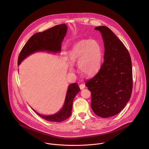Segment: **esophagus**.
I'll return each mask as SVG.
<instances>
[{"label":"esophagus","instance_id":"esophagus-1","mask_svg":"<svg viewBox=\"0 0 149 149\" xmlns=\"http://www.w3.org/2000/svg\"><path fill=\"white\" fill-rule=\"evenodd\" d=\"M79 88L82 90V89H83L84 87H85V85L84 84H79Z\"/></svg>","mask_w":149,"mask_h":149}]
</instances>
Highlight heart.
I'll return each mask as SVG.
<instances>
[{"instance_id": "obj_1", "label": "heart", "mask_w": 149, "mask_h": 149, "mask_svg": "<svg viewBox=\"0 0 149 149\" xmlns=\"http://www.w3.org/2000/svg\"><path fill=\"white\" fill-rule=\"evenodd\" d=\"M102 55V47L97 41L84 40L73 47L69 59L71 64L78 63V69L83 75L91 77L98 72Z\"/></svg>"}]
</instances>
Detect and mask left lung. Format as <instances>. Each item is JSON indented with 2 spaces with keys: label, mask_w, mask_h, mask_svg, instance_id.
<instances>
[{
  "label": "left lung",
  "mask_w": 149,
  "mask_h": 149,
  "mask_svg": "<svg viewBox=\"0 0 149 149\" xmlns=\"http://www.w3.org/2000/svg\"><path fill=\"white\" fill-rule=\"evenodd\" d=\"M104 42V62L98 72L85 81L91 94V106L97 116L109 118L119 113L132 95V72L130 54L106 26L95 28Z\"/></svg>",
  "instance_id": "obj_1"
}]
</instances>
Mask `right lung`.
<instances>
[{
	"label": "right lung",
	"mask_w": 149,
	"mask_h": 149,
	"mask_svg": "<svg viewBox=\"0 0 149 149\" xmlns=\"http://www.w3.org/2000/svg\"><path fill=\"white\" fill-rule=\"evenodd\" d=\"M67 27L65 24H61L42 32L33 35L27 42L21 50L17 61L19 66L22 61L29 55L35 52L47 51L52 52H58L61 50L62 42L66 35ZM80 91L77 83L71 84L67 91L64 105L61 110L51 116L41 115L33 111L40 117L50 122H61L67 119L71 114L72 101L75 95Z\"/></svg>",
	"instance_id": "add662e5"
}]
</instances>
